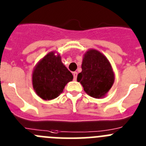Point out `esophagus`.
<instances>
[{"label":"esophagus","mask_w":146,"mask_h":146,"mask_svg":"<svg viewBox=\"0 0 146 146\" xmlns=\"http://www.w3.org/2000/svg\"><path fill=\"white\" fill-rule=\"evenodd\" d=\"M73 78H74V80H76V78H77V75H78V73L77 72H73Z\"/></svg>","instance_id":"obj_1"}]
</instances>
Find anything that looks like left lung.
Wrapping results in <instances>:
<instances>
[{"instance_id":"left-lung-1","label":"left lung","mask_w":146,"mask_h":146,"mask_svg":"<svg viewBox=\"0 0 146 146\" xmlns=\"http://www.w3.org/2000/svg\"><path fill=\"white\" fill-rule=\"evenodd\" d=\"M81 68L77 81L84 91L93 98L104 97L114 82L113 72L108 59L98 51L90 49L84 54Z\"/></svg>"}]
</instances>
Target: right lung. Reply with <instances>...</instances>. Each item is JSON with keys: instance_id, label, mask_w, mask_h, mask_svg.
Instances as JSON below:
<instances>
[{"instance_id": "1", "label": "right lung", "mask_w": 146, "mask_h": 146, "mask_svg": "<svg viewBox=\"0 0 146 146\" xmlns=\"http://www.w3.org/2000/svg\"><path fill=\"white\" fill-rule=\"evenodd\" d=\"M73 78L60 55H55L52 52L46 55L34 69L33 86L40 98L49 100L57 98Z\"/></svg>"}]
</instances>
